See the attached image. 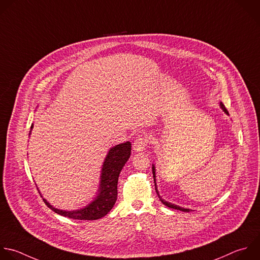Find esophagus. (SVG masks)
Masks as SVG:
<instances>
[{
    "label": "esophagus",
    "mask_w": 260,
    "mask_h": 260,
    "mask_svg": "<svg viewBox=\"0 0 260 260\" xmlns=\"http://www.w3.org/2000/svg\"><path fill=\"white\" fill-rule=\"evenodd\" d=\"M147 144H148V140L147 138L145 137H139L135 140L134 142V145H133V148L135 151L137 152H141V151H144L147 147Z\"/></svg>",
    "instance_id": "1"
}]
</instances>
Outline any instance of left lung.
Listing matches in <instances>:
<instances>
[{
    "label": "left lung",
    "instance_id": "8db88e82",
    "mask_svg": "<svg viewBox=\"0 0 260 260\" xmlns=\"http://www.w3.org/2000/svg\"><path fill=\"white\" fill-rule=\"evenodd\" d=\"M220 107H221V109L226 113V114H229V112H228V110L225 109V107H224V105L222 104V103H220ZM152 171H153V178H154V183H155V190H156V193H157V195H158V197H159V199H160V201L164 204V205H166L167 207H169V208H174V209H177V210H181V211H185V212H189V211H191V209H188V208H184V207H181V206H178V205H175V204H172V203H169V202H166V201H164L160 196H159V194H158V191H157V187H156V177H155V166L153 165V167H152Z\"/></svg>",
    "mask_w": 260,
    "mask_h": 260
}]
</instances>
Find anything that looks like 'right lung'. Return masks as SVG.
Instances as JSON below:
<instances>
[{"label": "right lung", "mask_w": 260, "mask_h": 260, "mask_svg": "<svg viewBox=\"0 0 260 260\" xmlns=\"http://www.w3.org/2000/svg\"><path fill=\"white\" fill-rule=\"evenodd\" d=\"M30 128H32V126ZM131 151L132 144L129 142L119 144L110 149L102 168L99 194L86 207L74 211H64L54 208L45 199H43L44 202L54 212L73 219L95 220L105 216L112 209L117 200L118 177L123 165L131 156Z\"/></svg>", "instance_id": "1"}]
</instances>
